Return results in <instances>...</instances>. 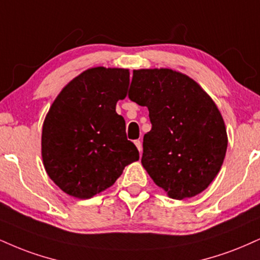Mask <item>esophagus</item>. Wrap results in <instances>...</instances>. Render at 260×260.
<instances>
[{"mask_svg": "<svg viewBox=\"0 0 260 260\" xmlns=\"http://www.w3.org/2000/svg\"><path fill=\"white\" fill-rule=\"evenodd\" d=\"M134 144H136V146H137V148H138V150H139V152H142V150H143V146H142V142H140V140H136V142H134Z\"/></svg>", "mask_w": 260, "mask_h": 260, "instance_id": "esophagus-1", "label": "esophagus"}]
</instances>
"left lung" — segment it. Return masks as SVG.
<instances>
[{"label":"left lung","instance_id":"left-lung-1","mask_svg":"<svg viewBox=\"0 0 260 260\" xmlns=\"http://www.w3.org/2000/svg\"><path fill=\"white\" fill-rule=\"evenodd\" d=\"M128 98L146 106L151 131L142 165L176 200L193 198L217 177L228 148L224 120L207 93L171 69L134 70Z\"/></svg>","mask_w":260,"mask_h":260}]
</instances>
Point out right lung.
I'll list each match as a JSON object with an SVG mask.
<instances>
[{
    "instance_id": "add662e5",
    "label": "right lung",
    "mask_w": 260,
    "mask_h": 260,
    "mask_svg": "<svg viewBox=\"0 0 260 260\" xmlns=\"http://www.w3.org/2000/svg\"><path fill=\"white\" fill-rule=\"evenodd\" d=\"M129 84L127 69L92 68L62 88L42 127L46 172L68 195L90 199L110 187L139 160L116 112Z\"/></svg>"
}]
</instances>
